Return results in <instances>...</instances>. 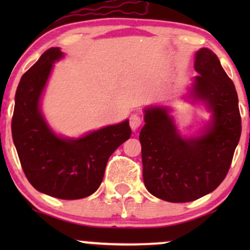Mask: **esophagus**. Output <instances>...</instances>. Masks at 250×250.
<instances>
[{
  "label": "esophagus",
  "mask_w": 250,
  "mask_h": 250,
  "mask_svg": "<svg viewBox=\"0 0 250 250\" xmlns=\"http://www.w3.org/2000/svg\"><path fill=\"white\" fill-rule=\"evenodd\" d=\"M129 125H130V128L133 130H136L142 125V117L139 114H133L130 116V120H129Z\"/></svg>",
  "instance_id": "1"
}]
</instances>
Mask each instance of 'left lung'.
Here are the masks:
<instances>
[{"mask_svg":"<svg viewBox=\"0 0 250 250\" xmlns=\"http://www.w3.org/2000/svg\"><path fill=\"white\" fill-rule=\"evenodd\" d=\"M194 95L214 113L211 128L202 136L185 140L167 109L146 110L140 133L143 182L154 196L168 202H190L216 189L225 180L241 136L239 99L233 81L209 48L195 57Z\"/></svg>","mask_w":250,"mask_h":250,"instance_id":"obj_1","label":"left lung"}]
</instances>
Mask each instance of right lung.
Returning a JSON list of instances; mask_svg holds the SVG:
<instances>
[{
	"label": "right lung",
	"instance_id": "obj_1",
	"mask_svg": "<svg viewBox=\"0 0 250 250\" xmlns=\"http://www.w3.org/2000/svg\"><path fill=\"white\" fill-rule=\"evenodd\" d=\"M49 48L22 75L15 95L11 134L25 176L36 190L62 200L95 193L110 155L130 137L129 122L109 125L77 140L57 137L40 113L39 101L53 63L61 59Z\"/></svg>",
	"mask_w": 250,
	"mask_h": 250
}]
</instances>
